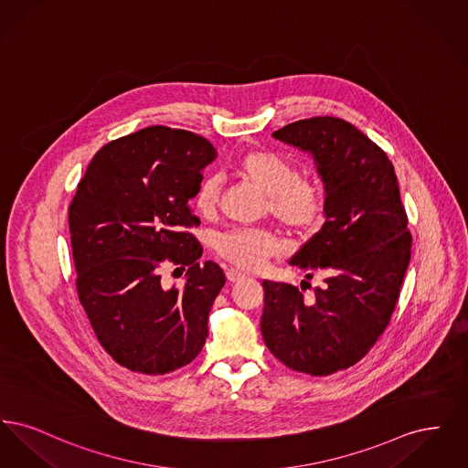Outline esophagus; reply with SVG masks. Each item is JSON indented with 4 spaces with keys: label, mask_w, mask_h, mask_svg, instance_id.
<instances>
[{
    "label": "esophagus",
    "mask_w": 468,
    "mask_h": 468,
    "mask_svg": "<svg viewBox=\"0 0 468 468\" xmlns=\"http://www.w3.org/2000/svg\"><path fill=\"white\" fill-rule=\"evenodd\" d=\"M226 277H228L229 282H239V281L244 279L245 273L240 271V270H237V268H228L226 270Z\"/></svg>",
    "instance_id": "obj_1"
}]
</instances>
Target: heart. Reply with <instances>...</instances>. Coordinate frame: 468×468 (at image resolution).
Returning a JSON list of instances; mask_svg holds the SVG:
<instances>
[{
	"mask_svg": "<svg viewBox=\"0 0 468 468\" xmlns=\"http://www.w3.org/2000/svg\"><path fill=\"white\" fill-rule=\"evenodd\" d=\"M237 177L244 178L267 197L268 214L286 231L307 237L326 219V197L314 178L298 176L286 157L267 149L249 151L233 165ZM221 182L210 176L200 182L195 207L203 216L216 212ZM216 252L228 263L244 270H261L281 254L279 240L265 229H229L214 240Z\"/></svg>",
	"mask_w": 468,
	"mask_h": 468,
	"instance_id": "1",
	"label": "heart"
}]
</instances>
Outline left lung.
Instances as JSON below:
<instances>
[{"mask_svg": "<svg viewBox=\"0 0 468 468\" xmlns=\"http://www.w3.org/2000/svg\"><path fill=\"white\" fill-rule=\"evenodd\" d=\"M273 136L312 153L326 184V221L290 260L324 284L263 281L261 335L286 367L332 376L374 347L397 307L412 247L399 177L378 144L340 117L302 119Z\"/></svg>", "mask_w": 468, "mask_h": 468, "instance_id": "1", "label": "left lung"}]
</instances>
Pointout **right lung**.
Here are the masks:
<instances>
[{"label":"right lung","mask_w":468,"mask_h":468,"mask_svg":"<svg viewBox=\"0 0 468 468\" xmlns=\"http://www.w3.org/2000/svg\"><path fill=\"white\" fill-rule=\"evenodd\" d=\"M214 157L200 134L151 126L103 145L69 203L79 300L101 347L132 372H174L205 344L226 277L218 263H198L189 200ZM163 264L188 267L184 289L164 286Z\"/></svg>","instance_id":"1"}]
</instances>
